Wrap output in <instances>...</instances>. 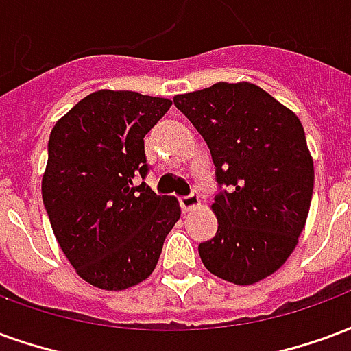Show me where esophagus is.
<instances>
[{
  "label": "esophagus",
  "mask_w": 351,
  "mask_h": 351,
  "mask_svg": "<svg viewBox=\"0 0 351 351\" xmlns=\"http://www.w3.org/2000/svg\"><path fill=\"white\" fill-rule=\"evenodd\" d=\"M180 205H182L184 213H188V210H191V208L199 206V195L195 193V191H191V193H188V195L180 197Z\"/></svg>",
  "instance_id": "esophagus-1"
}]
</instances>
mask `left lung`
Returning a JSON list of instances; mask_svg holds the SVG:
<instances>
[{
    "mask_svg": "<svg viewBox=\"0 0 351 351\" xmlns=\"http://www.w3.org/2000/svg\"><path fill=\"white\" fill-rule=\"evenodd\" d=\"M216 167V235L199 244L208 271L250 286L286 263L308 216L314 163L299 118L250 82L176 95Z\"/></svg>",
    "mask_w": 351,
    "mask_h": 351,
    "instance_id": "left-lung-1",
    "label": "left lung"
}]
</instances>
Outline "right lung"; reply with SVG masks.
Here are the masks:
<instances>
[{"instance_id":"1","label":"right lung","mask_w":351,"mask_h":351,"mask_svg":"<svg viewBox=\"0 0 351 351\" xmlns=\"http://www.w3.org/2000/svg\"><path fill=\"white\" fill-rule=\"evenodd\" d=\"M171 105L99 90L52 128L43 203L65 258L92 286L118 291L148 278L180 218L175 197L135 186L150 171L145 135Z\"/></svg>"}]
</instances>
